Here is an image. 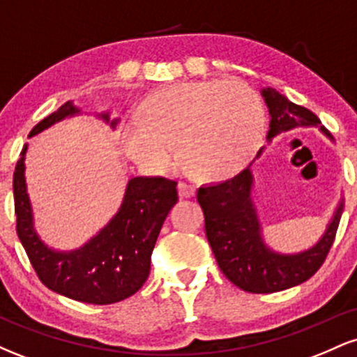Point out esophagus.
<instances>
[{
	"mask_svg": "<svg viewBox=\"0 0 357 357\" xmlns=\"http://www.w3.org/2000/svg\"><path fill=\"white\" fill-rule=\"evenodd\" d=\"M195 186L192 184H188V183H179L178 184V195L179 198H192L195 196Z\"/></svg>",
	"mask_w": 357,
	"mask_h": 357,
	"instance_id": "1",
	"label": "esophagus"
}]
</instances>
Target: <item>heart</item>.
Instances as JSON below:
<instances>
[{"label": "heart", "mask_w": 357, "mask_h": 357, "mask_svg": "<svg viewBox=\"0 0 357 357\" xmlns=\"http://www.w3.org/2000/svg\"><path fill=\"white\" fill-rule=\"evenodd\" d=\"M265 109L241 82L202 80L161 89L144 102L141 121L122 129V147L137 165L165 169L173 159L196 178L238 174L260 151Z\"/></svg>", "instance_id": "1"}]
</instances>
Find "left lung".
Returning <instances> with one entry per match:
<instances>
[{
	"label": "left lung",
	"instance_id": "1",
	"mask_svg": "<svg viewBox=\"0 0 357 357\" xmlns=\"http://www.w3.org/2000/svg\"><path fill=\"white\" fill-rule=\"evenodd\" d=\"M270 112L268 141L298 126H319L321 121L302 105L294 104L275 89L261 90ZM321 130L331 141L329 130ZM260 153L257 154L258 155ZM253 176L250 166L228 181L206 184L198 190V203L204 213V231L225 277L238 289L252 294H272L296 287L321 268L333 247L344 203L335 208L322 238L312 248L294 255L273 252L261 238L255 204L252 202Z\"/></svg>",
	"mask_w": 357,
	"mask_h": 357
}]
</instances>
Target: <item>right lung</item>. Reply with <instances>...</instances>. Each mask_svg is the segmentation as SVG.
<instances>
[{
    "instance_id": "add662e5",
    "label": "right lung",
    "mask_w": 357,
    "mask_h": 357,
    "mask_svg": "<svg viewBox=\"0 0 357 357\" xmlns=\"http://www.w3.org/2000/svg\"><path fill=\"white\" fill-rule=\"evenodd\" d=\"M67 102L31 129L30 136L79 114ZM109 122V114H100ZM116 121L110 126L116 127ZM15 167L13 195L16 233L45 287L73 301L107 305L134 296L149 277L151 255L167 213L178 202L176 181L166 178H132L112 220L84 247L55 252L40 240L33 228V211L24 183V153Z\"/></svg>"
}]
</instances>
